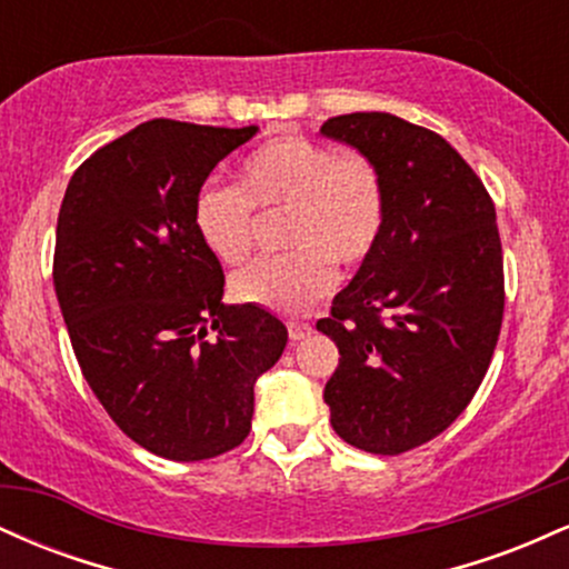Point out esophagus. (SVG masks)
Returning a JSON list of instances; mask_svg holds the SVG:
<instances>
[{
	"mask_svg": "<svg viewBox=\"0 0 569 569\" xmlns=\"http://www.w3.org/2000/svg\"><path fill=\"white\" fill-rule=\"evenodd\" d=\"M307 335H312V326L305 321H289V337L291 339H305Z\"/></svg>",
	"mask_w": 569,
	"mask_h": 569,
	"instance_id": "esophagus-1",
	"label": "esophagus"
}]
</instances>
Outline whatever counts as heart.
I'll list each match as a JSON object with an SVG mask.
<instances>
[{"label":"heart","mask_w":569,"mask_h":569,"mask_svg":"<svg viewBox=\"0 0 569 569\" xmlns=\"http://www.w3.org/2000/svg\"><path fill=\"white\" fill-rule=\"evenodd\" d=\"M257 211H286L280 240L291 251L240 270L232 278L234 299L299 316L331 291L335 264L352 270L375 253L388 219V192L367 154L283 133L246 154L238 187H202L192 221L219 262L240 264L253 251Z\"/></svg>","instance_id":"b5f03b06"}]
</instances>
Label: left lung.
<instances>
[{"mask_svg": "<svg viewBox=\"0 0 569 569\" xmlns=\"http://www.w3.org/2000/svg\"><path fill=\"white\" fill-rule=\"evenodd\" d=\"M380 168V246L318 331L339 348L323 398L331 426L371 455H403L443 433L485 380L506 307L502 246L487 187L433 130L388 112L326 120Z\"/></svg>", "mask_w": 569, "mask_h": 569, "instance_id": "obj_1", "label": "left lung"}]
</instances>
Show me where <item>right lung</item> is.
I'll return each instance as SVG.
<instances>
[{
  "instance_id": "add662e5",
  "label": "right lung",
  "mask_w": 569,
  "mask_h": 569,
  "mask_svg": "<svg viewBox=\"0 0 569 569\" xmlns=\"http://www.w3.org/2000/svg\"><path fill=\"white\" fill-rule=\"evenodd\" d=\"M257 126L149 120L71 176L53 283L82 377L114 426L168 460L230 452L251 430L253 382L289 342L257 305L230 307L192 208Z\"/></svg>"
}]
</instances>
